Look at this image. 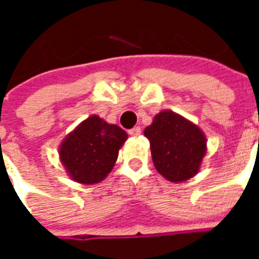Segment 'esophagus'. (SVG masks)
I'll list each match as a JSON object with an SVG mask.
<instances>
[{
  "label": "esophagus",
  "mask_w": 259,
  "mask_h": 259,
  "mask_svg": "<svg viewBox=\"0 0 259 259\" xmlns=\"http://www.w3.org/2000/svg\"><path fill=\"white\" fill-rule=\"evenodd\" d=\"M129 135L133 136V137H136V136H140L141 135V129L139 127V126H135L133 129L129 130Z\"/></svg>",
  "instance_id": "1"
}]
</instances>
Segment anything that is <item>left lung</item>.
<instances>
[{
  "label": "left lung",
  "mask_w": 259,
  "mask_h": 259,
  "mask_svg": "<svg viewBox=\"0 0 259 259\" xmlns=\"http://www.w3.org/2000/svg\"><path fill=\"white\" fill-rule=\"evenodd\" d=\"M150 140L154 166L174 183L191 179L200 172L206 154L204 132L174 111H161L144 130Z\"/></svg>",
  "instance_id": "obj_1"
}]
</instances>
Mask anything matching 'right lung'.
Here are the masks:
<instances>
[{"instance_id": "right-lung-1", "label": "right lung", "mask_w": 259, "mask_h": 259, "mask_svg": "<svg viewBox=\"0 0 259 259\" xmlns=\"http://www.w3.org/2000/svg\"><path fill=\"white\" fill-rule=\"evenodd\" d=\"M127 133L98 115H91L70 132L59 146V159L70 179L96 185L105 179L118 159Z\"/></svg>"}]
</instances>
